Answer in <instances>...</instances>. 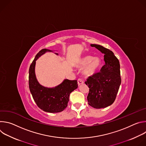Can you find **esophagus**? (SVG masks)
I'll return each mask as SVG.
<instances>
[{
    "mask_svg": "<svg viewBox=\"0 0 146 146\" xmlns=\"http://www.w3.org/2000/svg\"><path fill=\"white\" fill-rule=\"evenodd\" d=\"M77 82H78V86H80V85H81V84H83V83H84V81H83L81 78H78V80H77Z\"/></svg>",
    "mask_w": 146,
    "mask_h": 146,
    "instance_id": "obj_1",
    "label": "esophagus"
}]
</instances>
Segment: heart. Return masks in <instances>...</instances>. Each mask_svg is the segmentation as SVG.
I'll use <instances>...</instances> for the list:
<instances>
[{
    "mask_svg": "<svg viewBox=\"0 0 146 146\" xmlns=\"http://www.w3.org/2000/svg\"><path fill=\"white\" fill-rule=\"evenodd\" d=\"M101 65L99 57H94L86 55L80 58L76 62V66L79 69H83V74L86 76H90L95 74Z\"/></svg>",
    "mask_w": 146,
    "mask_h": 146,
    "instance_id": "1",
    "label": "heart"
}]
</instances>
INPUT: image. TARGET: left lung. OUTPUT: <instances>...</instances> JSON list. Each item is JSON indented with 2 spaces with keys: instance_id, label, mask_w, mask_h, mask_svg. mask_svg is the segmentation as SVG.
<instances>
[{
  "instance_id": "obj_1",
  "label": "left lung",
  "mask_w": 146,
  "mask_h": 146,
  "mask_svg": "<svg viewBox=\"0 0 146 146\" xmlns=\"http://www.w3.org/2000/svg\"><path fill=\"white\" fill-rule=\"evenodd\" d=\"M91 46L104 54L105 64L100 72L90 76L85 82L90 88L87 100L94 108H105L114 102L121 84L119 62L110 50L98 44Z\"/></svg>"
}]
</instances>
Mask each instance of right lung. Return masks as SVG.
I'll return each instance as SVG.
<instances>
[{"mask_svg":"<svg viewBox=\"0 0 146 146\" xmlns=\"http://www.w3.org/2000/svg\"><path fill=\"white\" fill-rule=\"evenodd\" d=\"M46 52H52L48 49H42L36 55L29 70V87L32 97L37 106L48 113H59L68 106L70 93L77 88V80L65 79L61 84L53 88L41 86L35 74L36 60ZM58 55L57 53H55Z\"/></svg>","mask_w":146,"mask_h":146,"instance_id":"right-lung-1","label":"right lung"}]
</instances>
